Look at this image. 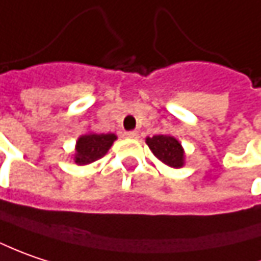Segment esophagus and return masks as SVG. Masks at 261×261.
Masks as SVG:
<instances>
[{
    "label": "esophagus",
    "mask_w": 261,
    "mask_h": 261,
    "mask_svg": "<svg viewBox=\"0 0 261 261\" xmlns=\"http://www.w3.org/2000/svg\"><path fill=\"white\" fill-rule=\"evenodd\" d=\"M127 138H132V139H135V138L139 137V134H138V130H129V132H126L124 134Z\"/></svg>",
    "instance_id": "esophagus-1"
}]
</instances>
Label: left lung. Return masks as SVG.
I'll return each instance as SVG.
<instances>
[{"label": "left lung", "instance_id": "1", "mask_svg": "<svg viewBox=\"0 0 261 261\" xmlns=\"http://www.w3.org/2000/svg\"><path fill=\"white\" fill-rule=\"evenodd\" d=\"M147 144L152 154L170 167H180L184 164V150L179 141L169 135H155L147 138Z\"/></svg>", "mask_w": 261, "mask_h": 261}]
</instances>
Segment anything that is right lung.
<instances>
[{
	"instance_id": "obj_1",
	"label": "right lung",
	"mask_w": 261,
	"mask_h": 261,
	"mask_svg": "<svg viewBox=\"0 0 261 261\" xmlns=\"http://www.w3.org/2000/svg\"><path fill=\"white\" fill-rule=\"evenodd\" d=\"M114 139V134H88L81 137L76 145L74 162L77 164H88L104 157Z\"/></svg>"
}]
</instances>
